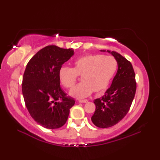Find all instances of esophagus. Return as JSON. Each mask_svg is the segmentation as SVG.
Segmentation results:
<instances>
[{
    "label": "esophagus",
    "mask_w": 160,
    "mask_h": 160,
    "mask_svg": "<svg viewBox=\"0 0 160 160\" xmlns=\"http://www.w3.org/2000/svg\"><path fill=\"white\" fill-rule=\"evenodd\" d=\"M79 102H80V103H87V102H88V100H80Z\"/></svg>",
    "instance_id": "esophagus-1"
}]
</instances>
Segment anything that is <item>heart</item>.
I'll return each mask as SVG.
<instances>
[{
    "instance_id": "obj_1",
    "label": "heart",
    "mask_w": 160,
    "mask_h": 160,
    "mask_svg": "<svg viewBox=\"0 0 160 160\" xmlns=\"http://www.w3.org/2000/svg\"><path fill=\"white\" fill-rule=\"evenodd\" d=\"M118 63L114 57L101 54L87 55L78 58L74 67L64 66L59 71L60 82L67 88L76 83L78 75H82V82L73 87L70 95L78 99L87 98L93 91L103 92L117 72Z\"/></svg>"
}]
</instances>
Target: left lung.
I'll list each match as a JSON object with an SVG mask.
<instances>
[{
    "label": "left lung",
    "mask_w": 160,
    "mask_h": 160,
    "mask_svg": "<svg viewBox=\"0 0 160 160\" xmlns=\"http://www.w3.org/2000/svg\"><path fill=\"white\" fill-rule=\"evenodd\" d=\"M107 52L116 59L118 68L111 87L102 97L93 101L96 111L91 121L96 127L102 128L113 127L124 118L136 91L135 76L131 63L118 52Z\"/></svg>",
    "instance_id": "obj_1"
}]
</instances>
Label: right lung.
<instances>
[{"label":"right lung","instance_id":"right-lung-1","mask_svg":"<svg viewBox=\"0 0 160 160\" xmlns=\"http://www.w3.org/2000/svg\"><path fill=\"white\" fill-rule=\"evenodd\" d=\"M73 54V49L49 45L27 64L22 84L24 100L32 118L46 128L62 127L75 104L61 89L59 78L60 68Z\"/></svg>","mask_w":160,"mask_h":160}]
</instances>
